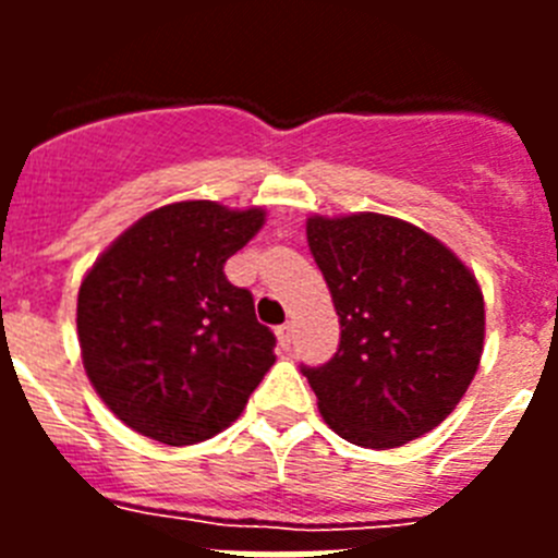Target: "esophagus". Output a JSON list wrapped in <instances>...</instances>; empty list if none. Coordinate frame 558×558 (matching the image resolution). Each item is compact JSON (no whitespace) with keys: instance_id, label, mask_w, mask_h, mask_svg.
Instances as JSON below:
<instances>
[{"instance_id":"obj_1","label":"esophagus","mask_w":558,"mask_h":558,"mask_svg":"<svg viewBox=\"0 0 558 558\" xmlns=\"http://www.w3.org/2000/svg\"><path fill=\"white\" fill-rule=\"evenodd\" d=\"M276 338H279V347L290 349V343H293V327H290V324L276 327Z\"/></svg>"}]
</instances>
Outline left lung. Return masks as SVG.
<instances>
[{
    "instance_id": "8db88e82",
    "label": "left lung",
    "mask_w": 558,
    "mask_h": 558,
    "mask_svg": "<svg viewBox=\"0 0 558 558\" xmlns=\"http://www.w3.org/2000/svg\"><path fill=\"white\" fill-rule=\"evenodd\" d=\"M307 243L340 322L332 360L302 366L324 422L368 450L430 433L481 363L486 322L472 270L427 231L374 211L315 215Z\"/></svg>"
}]
</instances>
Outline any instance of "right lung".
<instances>
[{
    "mask_svg": "<svg viewBox=\"0 0 558 558\" xmlns=\"http://www.w3.org/2000/svg\"><path fill=\"white\" fill-rule=\"evenodd\" d=\"M263 209L161 206L122 231L77 293L83 366L142 436L198 445L243 413L274 366L276 338L223 265L263 229Z\"/></svg>",
    "mask_w": 558,
    "mask_h": 558,
    "instance_id": "right-lung-1",
    "label": "right lung"
}]
</instances>
